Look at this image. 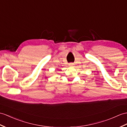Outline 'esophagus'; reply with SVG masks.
Segmentation results:
<instances>
[{"instance_id":"34e87169","label":"esophagus","mask_w":127,"mask_h":127,"mask_svg":"<svg viewBox=\"0 0 127 127\" xmlns=\"http://www.w3.org/2000/svg\"><path fill=\"white\" fill-rule=\"evenodd\" d=\"M69 66H73L74 65V63H70L69 64Z\"/></svg>"}]
</instances>
